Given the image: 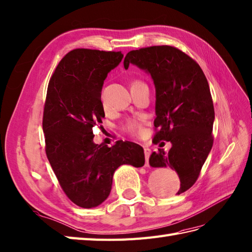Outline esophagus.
<instances>
[{
    "instance_id": "obj_1",
    "label": "esophagus",
    "mask_w": 252,
    "mask_h": 252,
    "mask_svg": "<svg viewBox=\"0 0 252 252\" xmlns=\"http://www.w3.org/2000/svg\"><path fill=\"white\" fill-rule=\"evenodd\" d=\"M144 154H145V158H146V163L145 165L146 166H149V157L151 155V150L149 148H145L144 149Z\"/></svg>"
}]
</instances>
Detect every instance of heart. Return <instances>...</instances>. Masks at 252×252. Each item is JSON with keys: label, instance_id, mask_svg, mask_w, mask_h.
Instances as JSON below:
<instances>
[{"label": "heart", "instance_id": "b5f03b06", "mask_svg": "<svg viewBox=\"0 0 252 252\" xmlns=\"http://www.w3.org/2000/svg\"><path fill=\"white\" fill-rule=\"evenodd\" d=\"M138 84H143V83L138 80H134L132 86L138 85ZM125 130L127 133L132 134V135L140 136V135H143V133H144V126H143L142 122H140L138 119H128L125 125Z\"/></svg>", "mask_w": 252, "mask_h": 252}]
</instances>
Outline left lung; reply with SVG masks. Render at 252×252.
<instances>
[{"mask_svg":"<svg viewBox=\"0 0 252 252\" xmlns=\"http://www.w3.org/2000/svg\"><path fill=\"white\" fill-rule=\"evenodd\" d=\"M135 64L154 79L156 135L154 143H172L149 158L153 167L169 166L180 179L177 194L194 185L214 144L215 109L201 66L173 46H151L127 52L124 65ZM164 143L160 144V147Z\"/></svg>","mask_w":252,"mask_h":252,"instance_id":"left-lung-1","label":"left lung"}]
</instances>
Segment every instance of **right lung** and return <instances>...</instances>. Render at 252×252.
<instances>
[{"label":"right lung","mask_w":252,"mask_h":252,"mask_svg":"<svg viewBox=\"0 0 252 252\" xmlns=\"http://www.w3.org/2000/svg\"><path fill=\"white\" fill-rule=\"evenodd\" d=\"M122 58L121 51L74 49L58 64L47 89L46 155L64 193L83 208L106 200L120 165L145 164L144 149L135 143L118 140L112 147L93 143V127L105 117L104 80Z\"/></svg>","instance_id":"add662e5"}]
</instances>
